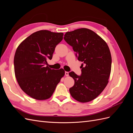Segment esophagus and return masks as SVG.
Returning <instances> with one entry per match:
<instances>
[{
  "label": "esophagus",
  "mask_w": 133,
  "mask_h": 133,
  "mask_svg": "<svg viewBox=\"0 0 133 133\" xmlns=\"http://www.w3.org/2000/svg\"><path fill=\"white\" fill-rule=\"evenodd\" d=\"M65 75L66 76H68V75H69V72L65 71Z\"/></svg>",
  "instance_id": "34e87169"
}]
</instances>
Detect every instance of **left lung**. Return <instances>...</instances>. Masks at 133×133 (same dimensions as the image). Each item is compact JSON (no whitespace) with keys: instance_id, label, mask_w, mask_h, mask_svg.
<instances>
[{"instance_id":"8db88e82","label":"left lung","mask_w":133,"mask_h":133,"mask_svg":"<svg viewBox=\"0 0 133 133\" xmlns=\"http://www.w3.org/2000/svg\"><path fill=\"white\" fill-rule=\"evenodd\" d=\"M64 39L73 47L78 60L83 63L80 76L74 71L69 73L74 80L70 93L79 102H90L100 95L108 83L111 67L109 48L101 37L87 28L66 32Z\"/></svg>"}]
</instances>
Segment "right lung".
<instances>
[{"instance_id": "add662e5", "label": "right lung", "mask_w": 133, "mask_h": 133, "mask_svg": "<svg viewBox=\"0 0 133 133\" xmlns=\"http://www.w3.org/2000/svg\"><path fill=\"white\" fill-rule=\"evenodd\" d=\"M63 33L42 30L31 34L17 48L14 59L15 78L22 90L32 98H50L60 79L63 69H51L47 59L53 57L56 45L63 40Z\"/></svg>"}]
</instances>
